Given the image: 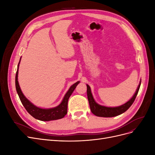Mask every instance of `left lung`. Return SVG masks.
<instances>
[{"mask_svg":"<svg viewBox=\"0 0 155 155\" xmlns=\"http://www.w3.org/2000/svg\"><path fill=\"white\" fill-rule=\"evenodd\" d=\"M140 84H141V82L140 83L137 90L134 94V95L129 101H127L126 104L122 105H121L120 107H107L98 105L94 101V100L90 87L88 86V85H87V97H88V100L89 103V105H90L91 112L97 116L107 117V118H108V117L116 116L124 113V112H125L131 105H132L133 102L134 101L136 97H137L138 92L139 91Z\"/></svg>","mask_w":155,"mask_h":155,"instance_id":"obj_1","label":"left lung"}]
</instances>
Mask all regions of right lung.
I'll return each mask as SVG.
<instances>
[{
    "label": "right lung",
    "instance_id": "obj_1",
    "mask_svg": "<svg viewBox=\"0 0 155 155\" xmlns=\"http://www.w3.org/2000/svg\"><path fill=\"white\" fill-rule=\"evenodd\" d=\"M20 63V61H19ZM18 68L16 72L15 76V87L17 92V94L19 97L21 101L22 104L23 106L25 107L26 110L28 113L32 116L35 119H37L41 121H50V120H59L61 118H63V117L67 114V108H68V101L70 96H71L74 89L76 88V86L78 85L79 81L76 82L74 83L73 85L70 87L69 90L65 94L62 102L61 104L58 107L52 108V109H41V108L37 107L33 105L27 99V98L23 94L19 85H18L17 77H18Z\"/></svg>",
    "mask_w": 155,
    "mask_h": 155
}]
</instances>
